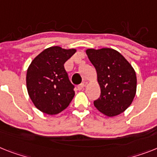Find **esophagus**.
Masks as SVG:
<instances>
[{"instance_id":"obj_1","label":"esophagus","mask_w":157,"mask_h":157,"mask_svg":"<svg viewBox=\"0 0 157 157\" xmlns=\"http://www.w3.org/2000/svg\"><path fill=\"white\" fill-rule=\"evenodd\" d=\"M85 86V83H82V84H81V85H78V87H77V89H78V90H82V89H84Z\"/></svg>"}]
</instances>
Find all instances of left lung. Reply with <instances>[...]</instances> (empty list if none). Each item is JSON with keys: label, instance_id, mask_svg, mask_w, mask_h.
Here are the masks:
<instances>
[{"label": "left lung", "instance_id": "8db88e82", "mask_svg": "<svg viewBox=\"0 0 157 157\" xmlns=\"http://www.w3.org/2000/svg\"><path fill=\"white\" fill-rule=\"evenodd\" d=\"M85 52L97 70L101 88V96L94 101V106L109 117L118 116L135 97L137 80L134 68L113 48H87Z\"/></svg>", "mask_w": 157, "mask_h": 157}]
</instances>
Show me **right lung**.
<instances>
[{
	"label": "right lung",
	"mask_w": 157,
	"mask_h": 157,
	"mask_svg": "<svg viewBox=\"0 0 157 157\" xmlns=\"http://www.w3.org/2000/svg\"><path fill=\"white\" fill-rule=\"evenodd\" d=\"M76 52L52 46L32 60L26 73V86L35 107L48 115H56L68 107L75 96L64 64Z\"/></svg>",
	"instance_id": "add662e5"
}]
</instances>
